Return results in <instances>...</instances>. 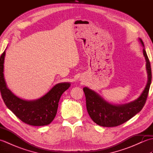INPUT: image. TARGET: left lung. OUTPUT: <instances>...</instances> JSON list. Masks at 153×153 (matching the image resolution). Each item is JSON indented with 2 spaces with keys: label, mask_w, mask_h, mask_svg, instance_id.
<instances>
[{
  "label": "left lung",
  "mask_w": 153,
  "mask_h": 153,
  "mask_svg": "<svg viewBox=\"0 0 153 153\" xmlns=\"http://www.w3.org/2000/svg\"><path fill=\"white\" fill-rule=\"evenodd\" d=\"M143 47V56L146 61L147 83L144 90L137 99L123 105H113L106 101L95 91L85 87L83 89L86 98L87 112L93 121L103 127H115L122 124L137 114L143 108L147 100L151 83L152 74L151 64L145 50L144 43L139 39Z\"/></svg>",
  "instance_id": "left-lung-1"
}]
</instances>
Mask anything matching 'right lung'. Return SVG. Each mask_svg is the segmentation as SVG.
<instances>
[{
  "label": "right lung",
  "mask_w": 153,
  "mask_h": 153,
  "mask_svg": "<svg viewBox=\"0 0 153 153\" xmlns=\"http://www.w3.org/2000/svg\"><path fill=\"white\" fill-rule=\"evenodd\" d=\"M5 51L0 58V91L6 106L19 120L27 124L34 126L48 125L56 116L61 95L69 88L71 83H57L45 95L36 100H27L19 98L8 88L5 82Z\"/></svg>",
  "instance_id": "add662e5"
}]
</instances>
